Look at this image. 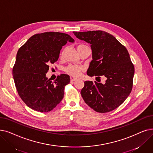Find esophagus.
<instances>
[{"label": "esophagus", "mask_w": 153, "mask_h": 153, "mask_svg": "<svg viewBox=\"0 0 153 153\" xmlns=\"http://www.w3.org/2000/svg\"><path fill=\"white\" fill-rule=\"evenodd\" d=\"M70 79H71V82L75 81L77 80V78H76V77H73V76H71Z\"/></svg>", "instance_id": "1"}]
</instances>
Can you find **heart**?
I'll use <instances>...</instances> for the list:
<instances>
[{"label":"heart","mask_w":153,"mask_h":153,"mask_svg":"<svg viewBox=\"0 0 153 153\" xmlns=\"http://www.w3.org/2000/svg\"><path fill=\"white\" fill-rule=\"evenodd\" d=\"M85 45L84 44H80L77 46L78 48H81V47H85ZM64 55V52H62L61 54V57L62 58ZM83 70V68L81 67V66H79V65H69L68 67H66L64 69V71L67 73V74L72 76H74V77H78L79 76H81V72Z\"/></svg>","instance_id":"obj_1"}]
</instances>
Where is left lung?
Returning a JSON list of instances; mask_svg holds the SVG:
<instances>
[{
    "label": "left lung",
    "instance_id": "1",
    "mask_svg": "<svg viewBox=\"0 0 153 153\" xmlns=\"http://www.w3.org/2000/svg\"><path fill=\"white\" fill-rule=\"evenodd\" d=\"M79 39L91 44V61L87 74L104 76L105 84L87 81L81 94L85 102L104 113L122 104L131 92L134 74L129 52L112 35L102 30L73 32Z\"/></svg>",
    "mask_w": 153,
    "mask_h": 153
}]
</instances>
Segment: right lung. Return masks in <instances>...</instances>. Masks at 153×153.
<instances>
[{
	"instance_id": "add662e5",
	"label": "right lung",
	"mask_w": 153,
	"mask_h": 153,
	"mask_svg": "<svg viewBox=\"0 0 153 153\" xmlns=\"http://www.w3.org/2000/svg\"><path fill=\"white\" fill-rule=\"evenodd\" d=\"M68 42L74 40L67 34L44 32L32 36L17 52L12 70L16 88L22 100L34 111L49 112L64 97L69 76L61 74L52 82L46 73L49 65L58 60L62 46Z\"/></svg>"
}]
</instances>
